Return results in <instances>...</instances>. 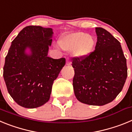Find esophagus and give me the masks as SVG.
I'll list each match as a JSON object with an SVG mask.
<instances>
[{
    "mask_svg": "<svg viewBox=\"0 0 132 132\" xmlns=\"http://www.w3.org/2000/svg\"><path fill=\"white\" fill-rule=\"evenodd\" d=\"M71 61H70V59H69V58H67V60H66V65H71Z\"/></svg>",
    "mask_w": 132,
    "mask_h": 132,
    "instance_id": "34e87169",
    "label": "esophagus"
}]
</instances>
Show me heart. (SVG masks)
I'll return each mask as SVG.
<instances>
[{
  "label": "heart",
  "instance_id": "obj_1",
  "mask_svg": "<svg viewBox=\"0 0 132 132\" xmlns=\"http://www.w3.org/2000/svg\"><path fill=\"white\" fill-rule=\"evenodd\" d=\"M59 44L63 50L69 52L74 51L77 55L85 57L93 51L94 40L92 36L86 33L76 32L62 37Z\"/></svg>",
  "mask_w": 132,
  "mask_h": 132
}]
</instances>
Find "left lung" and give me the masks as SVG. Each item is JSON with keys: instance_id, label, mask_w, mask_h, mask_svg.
I'll return each mask as SVG.
<instances>
[{"instance_id": "1", "label": "left lung", "mask_w": 132, "mask_h": 132, "mask_svg": "<svg viewBox=\"0 0 132 132\" xmlns=\"http://www.w3.org/2000/svg\"><path fill=\"white\" fill-rule=\"evenodd\" d=\"M95 50L85 57L72 58L73 85L79 101L102 106L120 93L128 76L126 59L120 43L102 28H96Z\"/></svg>"}]
</instances>
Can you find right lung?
I'll list each match as a JSON object with an SVG mask.
<instances>
[{
  "instance_id": "add662e5",
  "label": "right lung",
  "mask_w": 132,
  "mask_h": 132,
  "mask_svg": "<svg viewBox=\"0 0 132 132\" xmlns=\"http://www.w3.org/2000/svg\"><path fill=\"white\" fill-rule=\"evenodd\" d=\"M53 30L28 26L12 42L5 58L3 77L8 92L21 106L34 108L50 100L53 81L65 64L64 57H47ZM28 47L32 53L27 55Z\"/></svg>"
}]
</instances>
